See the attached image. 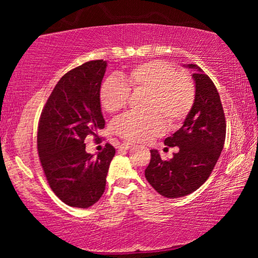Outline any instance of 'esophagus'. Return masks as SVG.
Instances as JSON below:
<instances>
[{
    "label": "esophagus",
    "mask_w": 258,
    "mask_h": 258,
    "mask_svg": "<svg viewBox=\"0 0 258 258\" xmlns=\"http://www.w3.org/2000/svg\"><path fill=\"white\" fill-rule=\"evenodd\" d=\"M133 147V143H130V142H124L123 145L120 146V148H123V149H130V148H132Z\"/></svg>",
    "instance_id": "esophagus-1"
}]
</instances>
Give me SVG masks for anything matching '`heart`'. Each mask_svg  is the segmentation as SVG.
<instances>
[{"instance_id": "obj_1", "label": "heart", "mask_w": 258, "mask_h": 258, "mask_svg": "<svg viewBox=\"0 0 258 258\" xmlns=\"http://www.w3.org/2000/svg\"><path fill=\"white\" fill-rule=\"evenodd\" d=\"M131 90L147 93L145 111L139 116L126 113L113 123L115 132L127 141L146 142L163 133L164 121L168 126L181 124L195 103L196 90L191 78L178 73L163 60H150L134 66L124 75V82L109 77L99 91L101 107L115 113L126 107Z\"/></svg>"}]
</instances>
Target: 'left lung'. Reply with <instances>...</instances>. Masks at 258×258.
<instances>
[{
	"label": "left lung",
	"mask_w": 258,
	"mask_h": 258,
	"mask_svg": "<svg viewBox=\"0 0 258 258\" xmlns=\"http://www.w3.org/2000/svg\"><path fill=\"white\" fill-rule=\"evenodd\" d=\"M187 67L195 69L194 107L182 127L165 139V145L178 147V152L163 160L158 151L150 150L151 159L145 171L151 186L172 199L192 194L207 181L225 142L226 121L216 86L198 66Z\"/></svg>",
	"instance_id": "1"
}]
</instances>
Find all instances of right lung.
Returning <instances> with one entry per match:
<instances>
[{"instance_id": "1", "label": "right lung", "mask_w": 258, "mask_h": 258, "mask_svg": "<svg viewBox=\"0 0 258 258\" xmlns=\"http://www.w3.org/2000/svg\"><path fill=\"white\" fill-rule=\"evenodd\" d=\"M107 61L92 60L69 71L56 83L43 108L37 150L52 191L68 206L87 208L106 189L115 148L107 143L94 157L84 140L104 127L99 91Z\"/></svg>"}]
</instances>
